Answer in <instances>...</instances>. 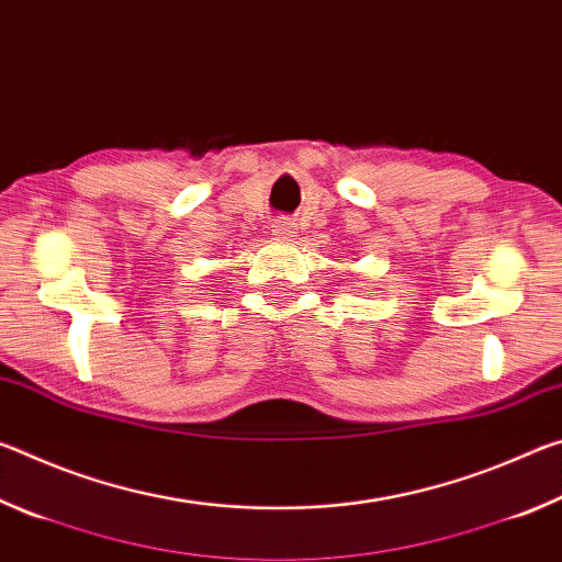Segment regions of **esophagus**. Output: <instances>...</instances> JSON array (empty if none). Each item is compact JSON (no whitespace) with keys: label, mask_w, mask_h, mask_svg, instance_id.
Wrapping results in <instances>:
<instances>
[{"label":"esophagus","mask_w":562,"mask_h":562,"mask_svg":"<svg viewBox=\"0 0 562 562\" xmlns=\"http://www.w3.org/2000/svg\"><path fill=\"white\" fill-rule=\"evenodd\" d=\"M297 233V225H294L290 217H278V221L272 223V235H278L280 240H290Z\"/></svg>","instance_id":"obj_1"}]
</instances>
